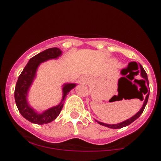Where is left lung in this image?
I'll return each mask as SVG.
<instances>
[{"mask_svg":"<svg viewBox=\"0 0 161 161\" xmlns=\"http://www.w3.org/2000/svg\"><path fill=\"white\" fill-rule=\"evenodd\" d=\"M140 73H141V75L142 77L143 78L142 79V81H144V82H145V92H143L144 95H146V97L144 98L143 97V95L142 94V98L141 100L142 101H144V104L143 106H142V108H141V110L138 111L137 114H136V115H134L132 117H131L130 119H126L125 121H123L122 122L120 123H117V124H113V125H110V124H106V123H101V122H98L97 121V123H99V124L102 125H104V126H107L108 127V128H111V129H120V128H123V127L124 126H126V125H129V124H131V123H132V122H134L136 119H137L138 117H139L140 116H141V114L143 113L144 110H145V108L146 106V104H147V100H148V97H149V93H150V91L149 90H147V87L146 86L145 83H147V86H149V82H148V79H147V73H146L145 70L144 69V68L142 67V66L140 64ZM138 73H139V70H138Z\"/></svg>","mask_w":161,"mask_h":161,"instance_id":"obj_1","label":"left lung"}]
</instances>
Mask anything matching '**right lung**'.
<instances>
[{"label": "right lung", "instance_id": "1", "mask_svg": "<svg viewBox=\"0 0 161 161\" xmlns=\"http://www.w3.org/2000/svg\"><path fill=\"white\" fill-rule=\"evenodd\" d=\"M61 53L62 51L57 47H51L38 53L29 60V63L25 66L18 78L15 87V91H14V97H15L16 107L21 115L31 123L42 125L45 123H48L56 119L61 111L63 106H64L63 101L65 99L66 95L69 93L70 90L75 88V84H73V83L64 85L63 88L64 95H63V99L60 104L56 107L48 109L42 114H38L31 107H29L26 101L27 92L29 91V87L32 85L33 79L36 75L37 68L39 66V64L49 59L57 58L61 54Z\"/></svg>", "mask_w": 161, "mask_h": 161}]
</instances>
